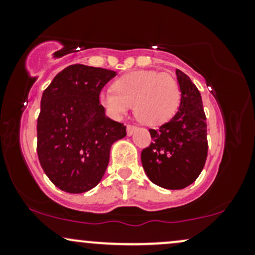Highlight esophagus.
I'll list each match as a JSON object with an SVG mask.
<instances>
[{"mask_svg":"<svg viewBox=\"0 0 255 255\" xmlns=\"http://www.w3.org/2000/svg\"><path fill=\"white\" fill-rule=\"evenodd\" d=\"M136 129V126H134V125H128L127 126V134L128 135H131V134L134 133V130Z\"/></svg>","mask_w":255,"mask_h":255,"instance_id":"1","label":"esophagus"}]
</instances>
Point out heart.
Returning a JSON list of instances; mask_svg holds the SVG:
<instances>
[{
  "instance_id": "b5f03b06",
  "label": "heart",
  "mask_w": 255,
  "mask_h": 255,
  "mask_svg": "<svg viewBox=\"0 0 255 255\" xmlns=\"http://www.w3.org/2000/svg\"><path fill=\"white\" fill-rule=\"evenodd\" d=\"M101 107L113 119L124 118L134 104L136 119L147 126L165 124L176 114L181 89L172 75L156 71L127 73L114 83V90L99 92Z\"/></svg>"
}]
</instances>
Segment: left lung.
<instances>
[{
    "label": "left lung",
    "mask_w": 255,
    "mask_h": 255,
    "mask_svg": "<svg viewBox=\"0 0 255 255\" xmlns=\"http://www.w3.org/2000/svg\"><path fill=\"white\" fill-rule=\"evenodd\" d=\"M181 103L176 115L158 129H150L152 142L141 151L148 178L166 189H182L194 182L206 162L207 125L199 90L176 69Z\"/></svg>",
    "instance_id": "1"
}]
</instances>
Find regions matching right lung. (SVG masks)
<instances>
[{"instance_id":"right-lung-1","label":"right lung","mask_w":255,"mask_h":255,"mask_svg":"<svg viewBox=\"0 0 255 255\" xmlns=\"http://www.w3.org/2000/svg\"><path fill=\"white\" fill-rule=\"evenodd\" d=\"M116 73L72 64L44 90L37 120V153L49 180L67 193H84L99 183L111 145L126 126L105 116L98 95Z\"/></svg>"}]
</instances>
